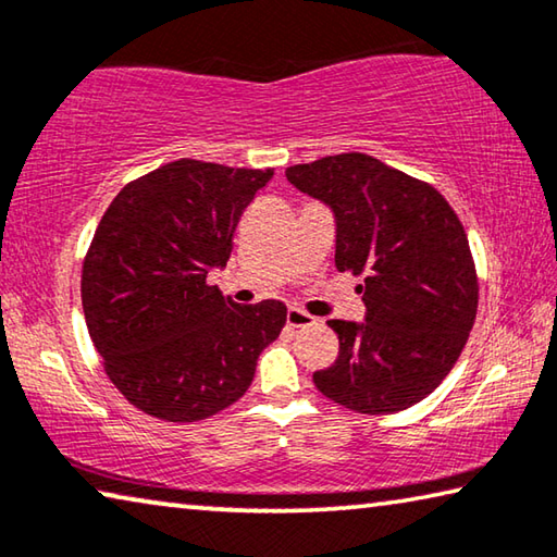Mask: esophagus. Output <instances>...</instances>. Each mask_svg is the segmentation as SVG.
I'll return each instance as SVG.
<instances>
[{
    "label": "esophagus",
    "instance_id": "1",
    "mask_svg": "<svg viewBox=\"0 0 557 557\" xmlns=\"http://www.w3.org/2000/svg\"><path fill=\"white\" fill-rule=\"evenodd\" d=\"M312 324H317V319L312 314L301 312V309H297V307L287 309V326L289 329H305V326H312Z\"/></svg>",
    "mask_w": 557,
    "mask_h": 557
}]
</instances>
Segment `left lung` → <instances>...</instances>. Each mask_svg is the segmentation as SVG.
Wrapping results in <instances>:
<instances>
[{
  "instance_id": "obj_1",
  "label": "left lung",
  "mask_w": 557,
  "mask_h": 557,
  "mask_svg": "<svg viewBox=\"0 0 557 557\" xmlns=\"http://www.w3.org/2000/svg\"><path fill=\"white\" fill-rule=\"evenodd\" d=\"M285 176L334 211L336 270L363 275L366 319L326 322L338 356L314 385L366 414L428 398L476 319V270L457 213L435 186L361 152L295 164Z\"/></svg>"
}]
</instances>
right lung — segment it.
Returning a JSON list of instances; mask_svg holds the SVG:
<instances>
[{
  "label": "right lung",
  "mask_w": 557,
  "mask_h": 557,
  "mask_svg": "<svg viewBox=\"0 0 557 557\" xmlns=\"http://www.w3.org/2000/svg\"><path fill=\"white\" fill-rule=\"evenodd\" d=\"M272 169L178 159L112 199L83 260L88 334L108 379L152 418L196 422L250 388L287 322L277 299L235 305L209 285Z\"/></svg>",
  "instance_id": "obj_1"
}]
</instances>
